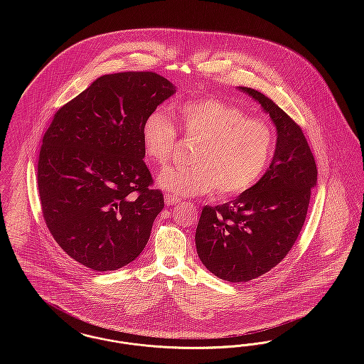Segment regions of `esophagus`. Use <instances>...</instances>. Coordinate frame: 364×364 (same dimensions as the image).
Here are the masks:
<instances>
[{
  "instance_id": "1",
  "label": "esophagus",
  "mask_w": 364,
  "mask_h": 364,
  "mask_svg": "<svg viewBox=\"0 0 364 364\" xmlns=\"http://www.w3.org/2000/svg\"><path fill=\"white\" fill-rule=\"evenodd\" d=\"M178 202H180V199L176 198L173 195H171V193H166V195H165V203H166L168 206H174V205H177Z\"/></svg>"
}]
</instances>
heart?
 Instances as JSON below:
<instances>
[{"instance_id":"b5f03b06","label":"heart","mask_w":364,"mask_h":364,"mask_svg":"<svg viewBox=\"0 0 364 364\" xmlns=\"http://www.w3.org/2000/svg\"><path fill=\"white\" fill-rule=\"evenodd\" d=\"M176 116L184 135L200 143L192 154L193 165L168 168L158 176L162 190L199 196L218 188L224 196H237L258 183L274 146V132L267 122L247 117L242 107L208 95L181 102ZM177 136L173 120L161 107L143 120V150L158 166L169 162Z\"/></svg>"}]
</instances>
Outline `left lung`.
I'll return each instance as SVG.
<instances>
[{
  "instance_id": "obj_1",
  "label": "left lung",
  "mask_w": 364,
  "mask_h": 364,
  "mask_svg": "<svg viewBox=\"0 0 364 364\" xmlns=\"http://www.w3.org/2000/svg\"><path fill=\"white\" fill-rule=\"evenodd\" d=\"M277 127L273 161L239 198L202 208L195 242L202 263L221 279L247 282L276 267L297 240L316 186V165L300 125L258 90L242 87Z\"/></svg>"
}]
</instances>
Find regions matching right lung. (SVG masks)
Masks as SVG:
<instances>
[{
  "label": "right lung",
  "instance_id": "right-lung-1",
  "mask_svg": "<svg viewBox=\"0 0 364 364\" xmlns=\"http://www.w3.org/2000/svg\"><path fill=\"white\" fill-rule=\"evenodd\" d=\"M156 72L104 75L61 106L38 159L42 215L72 259L110 272L136 259L164 208L144 164L141 124L174 94Z\"/></svg>",
  "mask_w": 364,
  "mask_h": 364
}]
</instances>
